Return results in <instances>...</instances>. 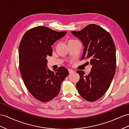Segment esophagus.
Segmentation results:
<instances>
[{
    "mask_svg": "<svg viewBox=\"0 0 129 129\" xmlns=\"http://www.w3.org/2000/svg\"><path fill=\"white\" fill-rule=\"evenodd\" d=\"M74 72H75V71L72 70V69H69V74H70L74 73Z\"/></svg>",
    "mask_w": 129,
    "mask_h": 129,
    "instance_id": "esophagus-1",
    "label": "esophagus"
}]
</instances>
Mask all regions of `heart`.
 Instances as JSON below:
<instances>
[{
  "mask_svg": "<svg viewBox=\"0 0 129 129\" xmlns=\"http://www.w3.org/2000/svg\"><path fill=\"white\" fill-rule=\"evenodd\" d=\"M76 41V40H74V39H71V40H69V41H68V44H70V43H71V42H74V41Z\"/></svg>",
  "mask_w": 129,
  "mask_h": 129,
  "instance_id": "b5f03b06",
  "label": "heart"
}]
</instances>
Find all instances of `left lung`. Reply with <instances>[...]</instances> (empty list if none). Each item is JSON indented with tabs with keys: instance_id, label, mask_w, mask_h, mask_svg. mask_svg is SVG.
Returning a JSON list of instances; mask_svg holds the SVG:
<instances>
[{
	"instance_id": "obj_1",
	"label": "left lung",
	"mask_w": 129,
	"mask_h": 129,
	"mask_svg": "<svg viewBox=\"0 0 129 129\" xmlns=\"http://www.w3.org/2000/svg\"><path fill=\"white\" fill-rule=\"evenodd\" d=\"M71 33L83 43L81 59H87L92 67L88 75L77 70L80 80L76 84L78 93L88 101L101 98L110 87L116 69V51L110 33L100 26L88 25L80 31Z\"/></svg>"
}]
</instances>
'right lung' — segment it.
<instances>
[{
    "mask_svg": "<svg viewBox=\"0 0 129 129\" xmlns=\"http://www.w3.org/2000/svg\"><path fill=\"white\" fill-rule=\"evenodd\" d=\"M67 33L39 26L26 32L19 44V70L23 81L30 94L41 102L57 96L62 82L69 74L63 67L54 71L47 68V57L52 55V46Z\"/></svg>",
    "mask_w": 129,
    "mask_h": 129,
    "instance_id": "1",
    "label": "right lung"
}]
</instances>
